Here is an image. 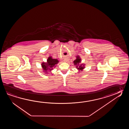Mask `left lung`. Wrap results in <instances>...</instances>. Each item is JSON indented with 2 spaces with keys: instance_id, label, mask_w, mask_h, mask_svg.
<instances>
[{
  "instance_id": "left-lung-1",
  "label": "left lung",
  "mask_w": 129,
  "mask_h": 129,
  "mask_svg": "<svg viewBox=\"0 0 129 129\" xmlns=\"http://www.w3.org/2000/svg\"><path fill=\"white\" fill-rule=\"evenodd\" d=\"M81 62V59L80 58L79 56H77V58L74 61V65L76 66V67L79 71H82V70L84 68V64L83 63H82L79 64V63Z\"/></svg>"
}]
</instances>
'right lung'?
Returning <instances> with one entry per match:
<instances>
[{"mask_svg":"<svg viewBox=\"0 0 129 129\" xmlns=\"http://www.w3.org/2000/svg\"><path fill=\"white\" fill-rule=\"evenodd\" d=\"M59 62L57 59L52 58V57H49L47 60V63L43 62L41 63V67L44 70L43 72L46 74L48 73V72L51 71L54 67H56V64Z\"/></svg>","mask_w":129,"mask_h":129,"instance_id":"1","label":"right lung"}]
</instances>
